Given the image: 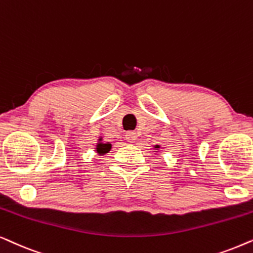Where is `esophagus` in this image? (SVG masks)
<instances>
[{"label":"esophagus","mask_w":253,"mask_h":253,"mask_svg":"<svg viewBox=\"0 0 253 253\" xmlns=\"http://www.w3.org/2000/svg\"><path fill=\"white\" fill-rule=\"evenodd\" d=\"M126 140L128 141V142H130V143L135 142L136 133L135 132H127L126 133Z\"/></svg>","instance_id":"34e87169"}]
</instances>
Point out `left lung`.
Listing matches in <instances>:
<instances>
[{
    "instance_id": "1",
    "label": "left lung",
    "mask_w": 253,
    "mask_h": 253,
    "mask_svg": "<svg viewBox=\"0 0 253 253\" xmlns=\"http://www.w3.org/2000/svg\"><path fill=\"white\" fill-rule=\"evenodd\" d=\"M155 148H160V146H156V147H155Z\"/></svg>"
}]
</instances>
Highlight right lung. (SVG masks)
Returning <instances> with one entry per match:
<instances>
[{
    "instance_id": "obj_1",
    "label": "right lung",
    "mask_w": 253,
    "mask_h": 253,
    "mask_svg": "<svg viewBox=\"0 0 253 253\" xmlns=\"http://www.w3.org/2000/svg\"><path fill=\"white\" fill-rule=\"evenodd\" d=\"M109 150H110L109 144H100V146H98V148H97V151H98L99 154H105Z\"/></svg>"
}]
</instances>
